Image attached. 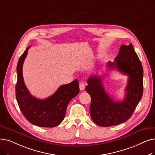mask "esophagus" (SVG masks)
<instances>
[{
	"instance_id": "obj_1",
	"label": "esophagus",
	"mask_w": 155,
	"mask_h": 155,
	"mask_svg": "<svg viewBox=\"0 0 155 155\" xmlns=\"http://www.w3.org/2000/svg\"><path fill=\"white\" fill-rule=\"evenodd\" d=\"M79 86H80V90H81V91H84V89H85V84L83 82H80Z\"/></svg>"
}]
</instances>
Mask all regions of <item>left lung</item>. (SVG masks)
I'll list each match as a JSON object with an SVG mask.
<instances>
[{"mask_svg": "<svg viewBox=\"0 0 155 155\" xmlns=\"http://www.w3.org/2000/svg\"><path fill=\"white\" fill-rule=\"evenodd\" d=\"M107 68L118 69L129 76L124 99L115 101L106 92L103 77L91 76L85 91L91 97L90 113L92 120L99 126L111 127L129 120L143 94V68L132 44L122 45L114 62L108 61Z\"/></svg>", "mask_w": 155, "mask_h": 155, "instance_id": "8db88e82", "label": "left lung"}]
</instances>
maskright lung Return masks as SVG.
<instances>
[{"label":"right lung","instance_id":"add662e5","mask_svg":"<svg viewBox=\"0 0 155 155\" xmlns=\"http://www.w3.org/2000/svg\"><path fill=\"white\" fill-rule=\"evenodd\" d=\"M30 47L20 57L17 64V102L23 115L31 124L42 127H56L63 120L70 101L79 93L78 80L75 79L70 84L61 85L54 94L45 99L32 96L25 84L22 71Z\"/></svg>","mask_w":155,"mask_h":155}]
</instances>
